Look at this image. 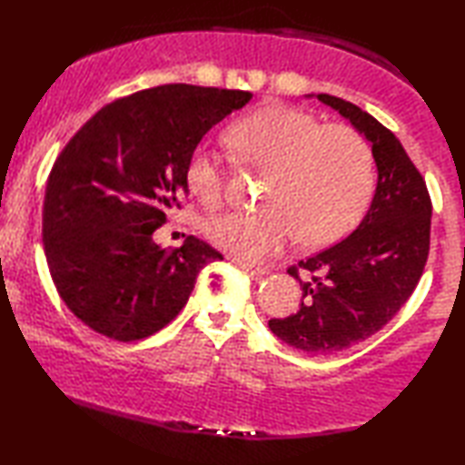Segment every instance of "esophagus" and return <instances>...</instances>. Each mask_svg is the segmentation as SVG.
Listing matches in <instances>:
<instances>
[{
	"instance_id": "obj_1",
	"label": "esophagus",
	"mask_w": 465,
	"mask_h": 465,
	"mask_svg": "<svg viewBox=\"0 0 465 465\" xmlns=\"http://www.w3.org/2000/svg\"><path fill=\"white\" fill-rule=\"evenodd\" d=\"M232 263H237L241 270H245L247 273H251V275H255V278H262V275H265L267 273V270L265 267H259V265H253V263H249V262H245V259H239V257H232L231 259Z\"/></svg>"
}]
</instances>
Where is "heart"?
<instances>
[{"label":"heart","instance_id":"b5f03b06","mask_svg":"<svg viewBox=\"0 0 465 465\" xmlns=\"http://www.w3.org/2000/svg\"><path fill=\"white\" fill-rule=\"evenodd\" d=\"M241 165L267 173L263 210L210 218L206 237L226 253L263 259L300 239L327 247L360 224L376 187L370 143L347 124H324L314 114L270 105L226 130ZM223 154L200 144L185 165L190 190L206 208L226 195Z\"/></svg>","mask_w":465,"mask_h":465}]
</instances>
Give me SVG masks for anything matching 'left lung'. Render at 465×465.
Wrapping results in <instances>:
<instances>
[{
  "label": "left lung",
  "mask_w": 465,
  "mask_h": 465,
  "mask_svg": "<svg viewBox=\"0 0 465 465\" xmlns=\"http://www.w3.org/2000/svg\"><path fill=\"white\" fill-rule=\"evenodd\" d=\"M319 100L368 136L378 165L376 195L361 224L337 245L288 267L302 288V304L270 321L288 345L327 355L376 335L412 296L429 259L433 203L394 133L351 102L329 94Z\"/></svg>",
  "instance_id": "obj_1"
}]
</instances>
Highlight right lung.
I'll list each match as a JSON object with an SVG mask.
<instances>
[{
    "instance_id": "1",
    "label": "right lung",
    "mask_w": 465,
    "mask_h": 465,
    "mask_svg": "<svg viewBox=\"0 0 465 465\" xmlns=\"http://www.w3.org/2000/svg\"><path fill=\"white\" fill-rule=\"evenodd\" d=\"M251 100L241 89L169 84L112 102L64 144L48 175L43 242L54 288L89 329L120 343L175 319L195 278L223 259L187 237L154 245L182 210L185 165L202 136Z\"/></svg>"
}]
</instances>
